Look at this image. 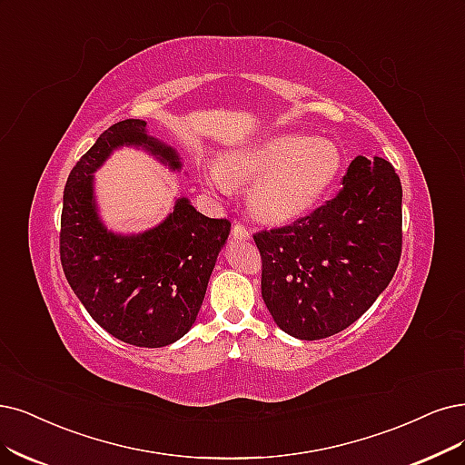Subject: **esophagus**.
<instances>
[{"mask_svg": "<svg viewBox=\"0 0 465 465\" xmlns=\"http://www.w3.org/2000/svg\"><path fill=\"white\" fill-rule=\"evenodd\" d=\"M232 235H233V239H242V242H245V239H251V232L243 226V223H233Z\"/></svg>", "mask_w": 465, "mask_h": 465, "instance_id": "1", "label": "esophagus"}]
</instances>
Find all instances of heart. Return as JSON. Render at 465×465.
Returning <instances> with one entry per match:
<instances>
[{
    "label": "heart",
    "mask_w": 465,
    "mask_h": 465,
    "mask_svg": "<svg viewBox=\"0 0 465 465\" xmlns=\"http://www.w3.org/2000/svg\"><path fill=\"white\" fill-rule=\"evenodd\" d=\"M341 164L337 145L328 140L276 134L223 153L204 172V183L222 193L251 183V213L268 223H285L312 209L339 176Z\"/></svg>",
    "instance_id": "b5f03b06"
}]
</instances>
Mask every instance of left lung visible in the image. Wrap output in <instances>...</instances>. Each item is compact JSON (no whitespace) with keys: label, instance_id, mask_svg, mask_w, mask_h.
I'll return each mask as SVG.
<instances>
[{"label":"left lung","instance_id":"8db88e82","mask_svg":"<svg viewBox=\"0 0 465 465\" xmlns=\"http://www.w3.org/2000/svg\"><path fill=\"white\" fill-rule=\"evenodd\" d=\"M262 299L278 328L302 341L347 330L380 297L402 252V185L392 164L362 154L342 189L283 228L254 233Z\"/></svg>","mask_w":465,"mask_h":465}]
</instances>
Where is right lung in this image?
Instances as JSON below:
<instances>
[{"mask_svg": "<svg viewBox=\"0 0 465 465\" xmlns=\"http://www.w3.org/2000/svg\"><path fill=\"white\" fill-rule=\"evenodd\" d=\"M120 147H142L170 170H182L178 151L149 135L145 120L126 118L107 128L68 174L61 264L103 330L128 345L159 349L192 330L232 223L204 216L187 197H178L154 228L107 230L97 213L94 172Z\"/></svg>", "mask_w": 465, "mask_h": 465, "instance_id": "right-lung-1", "label": "right lung"}]
</instances>
